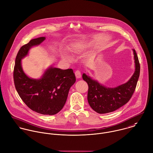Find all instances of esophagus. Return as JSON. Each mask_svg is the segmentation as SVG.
<instances>
[{"instance_id":"obj_1","label":"esophagus","mask_w":153,"mask_h":153,"mask_svg":"<svg viewBox=\"0 0 153 153\" xmlns=\"http://www.w3.org/2000/svg\"><path fill=\"white\" fill-rule=\"evenodd\" d=\"M75 76H76V78H80L81 77V72L79 71H78V70L76 71V72H75Z\"/></svg>"}]
</instances>
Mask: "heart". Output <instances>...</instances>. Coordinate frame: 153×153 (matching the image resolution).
Instances as JSON below:
<instances>
[{
  "instance_id": "obj_1",
  "label": "heart",
  "mask_w": 153,
  "mask_h": 153,
  "mask_svg": "<svg viewBox=\"0 0 153 153\" xmlns=\"http://www.w3.org/2000/svg\"><path fill=\"white\" fill-rule=\"evenodd\" d=\"M87 47V45L85 44H83V43H78L76 45H75L72 49H71V51L74 53V54H76V53H78L79 51H81L82 50L84 49L85 48ZM62 57L69 61V62H71L72 60L70 56H69L66 53H63L62 54Z\"/></svg>"
}]
</instances>
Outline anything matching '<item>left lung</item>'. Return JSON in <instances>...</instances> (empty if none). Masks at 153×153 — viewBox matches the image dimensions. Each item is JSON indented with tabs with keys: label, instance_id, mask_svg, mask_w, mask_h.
I'll return each mask as SVG.
<instances>
[{
	"label": "left lung",
	"instance_id": "obj_1",
	"mask_svg": "<svg viewBox=\"0 0 153 153\" xmlns=\"http://www.w3.org/2000/svg\"><path fill=\"white\" fill-rule=\"evenodd\" d=\"M135 69L133 75L126 83L114 88L106 87L85 74L82 78L88 85L87 99L90 107L100 114L107 113L121 107L129 102L134 94L140 76V65L134 49Z\"/></svg>",
	"mask_w": 153,
	"mask_h": 153
}]
</instances>
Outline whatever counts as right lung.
<instances>
[{
  "label": "right lung",
  "instance_id": "add662e5",
  "mask_svg": "<svg viewBox=\"0 0 153 153\" xmlns=\"http://www.w3.org/2000/svg\"><path fill=\"white\" fill-rule=\"evenodd\" d=\"M45 39V37L33 39L20 48L15 59L13 80L19 97L30 109L42 114L53 115L63 107L76 78L72 69L53 66L39 79L31 78L24 73L21 59L28 55L31 48L39 46Z\"/></svg>",
  "mask_w": 153,
  "mask_h": 153
}]
</instances>
